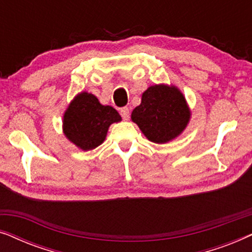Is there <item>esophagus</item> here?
<instances>
[{"label": "esophagus", "instance_id": "esophagus-1", "mask_svg": "<svg viewBox=\"0 0 252 252\" xmlns=\"http://www.w3.org/2000/svg\"><path fill=\"white\" fill-rule=\"evenodd\" d=\"M120 115H122V117H123V119H125V120H128V118H129V109L128 108H122L120 109Z\"/></svg>", "mask_w": 252, "mask_h": 252}]
</instances>
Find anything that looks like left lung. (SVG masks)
Returning a JSON list of instances; mask_svg holds the SVG:
<instances>
[{
  "instance_id": "1",
  "label": "left lung",
  "mask_w": 252,
  "mask_h": 252,
  "mask_svg": "<svg viewBox=\"0 0 252 252\" xmlns=\"http://www.w3.org/2000/svg\"><path fill=\"white\" fill-rule=\"evenodd\" d=\"M130 117L148 140L166 143L184 132L190 119V110L175 86L155 85L143 93L141 104Z\"/></svg>"
}]
</instances>
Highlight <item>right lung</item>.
Returning a JSON list of instances; mask_svg holds the SVG:
<instances>
[{
	"label": "right lung",
	"mask_w": 252,
	"mask_h": 252,
	"mask_svg": "<svg viewBox=\"0 0 252 252\" xmlns=\"http://www.w3.org/2000/svg\"><path fill=\"white\" fill-rule=\"evenodd\" d=\"M122 117L110 105H102L95 95L82 92L67 106L63 118V130L68 141L80 149H95L105 140L111 124Z\"/></svg>",
	"instance_id": "right-lung-1"
}]
</instances>
